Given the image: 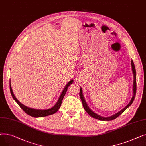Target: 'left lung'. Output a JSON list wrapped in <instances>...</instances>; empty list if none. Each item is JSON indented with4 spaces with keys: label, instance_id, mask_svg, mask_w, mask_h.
Returning <instances> with one entry per match:
<instances>
[{
    "label": "left lung",
    "instance_id": "left-lung-1",
    "mask_svg": "<svg viewBox=\"0 0 146 146\" xmlns=\"http://www.w3.org/2000/svg\"><path fill=\"white\" fill-rule=\"evenodd\" d=\"M131 66H132V70H133V74H134V83H133V96L131 99V101H130V102L125 107V108L122 110L121 111L118 112V113H115V115H113L112 116H111L110 117H106V118H105V117H102L101 116H99L98 115H97L96 113H94L89 108V106H88V105L86 104L85 99H84V98L83 96V94H82V88H80V91L79 92V95H80V98L81 99V101L82 102V104H83V108L84 109H85V110L86 111V112L89 115H90L92 117H93L94 118H96L97 119H99V120H101V121H111V120H113V119H116L117 117H118L121 114H122V113H123L128 108V107L131 105L132 104V103L133 102L134 100V98H135V94H136V90H137V83H136V71H135V66H134V62L132 60L131 61Z\"/></svg>",
    "mask_w": 146,
    "mask_h": 146
}]
</instances>
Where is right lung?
Segmentation results:
<instances>
[{
  "label": "right lung",
  "mask_w": 146,
  "mask_h": 146,
  "mask_svg": "<svg viewBox=\"0 0 146 146\" xmlns=\"http://www.w3.org/2000/svg\"><path fill=\"white\" fill-rule=\"evenodd\" d=\"M73 82V80H70L69 82L66 86H65L64 90H63L62 93H61L58 100L57 101V102L56 103V104L52 108L48 109V110H35V109H33L29 108V107H27L26 106H25L24 105L22 104L18 99L16 98V97L15 96L13 91L11 88V80L9 81V86H10V91H11V94L12 95V96L13 97L14 100L17 102V103L19 105V106L22 109V110L24 111L26 113H27L29 115L33 117H35V118H37V117H46L48 115H50L55 113L56 112H57V111L59 110V108H60L61 103H62V101L63 99V98L64 96V95L66 94V92L67 90V88H68V86H70L71 84Z\"/></svg>",
  "instance_id": "add662e5"
}]
</instances>
